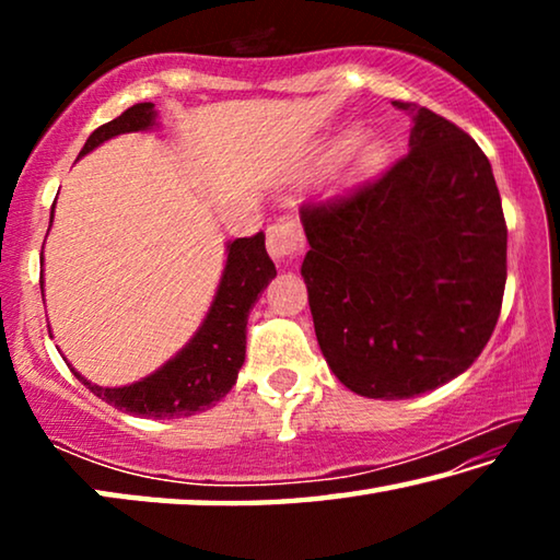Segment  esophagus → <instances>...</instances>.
Returning <instances> with one entry per match:
<instances>
[{
  "label": "esophagus",
  "mask_w": 560,
  "mask_h": 560,
  "mask_svg": "<svg viewBox=\"0 0 560 560\" xmlns=\"http://www.w3.org/2000/svg\"><path fill=\"white\" fill-rule=\"evenodd\" d=\"M267 249L273 261H293L306 252V240H303V232H301V224L296 222V217L281 214L269 224Z\"/></svg>",
  "instance_id": "34e87169"
}]
</instances>
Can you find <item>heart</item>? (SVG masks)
Masks as SVG:
<instances>
[{
	"mask_svg": "<svg viewBox=\"0 0 560 560\" xmlns=\"http://www.w3.org/2000/svg\"><path fill=\"white\" fill-rule=\"evenodd\" d=\"M358 143H360V132H358V130H350V132H346V136L336 138L334 143H330V145L324 150V163H336V160L346 158V155L350 153V150H353ZM383 160H385L383 148L373 145V148H368L363 155H360L358 170H360V173H375V170L383 165Z\"/></svg>",
	"mask_w": 560,
	"mask_h": 560,
	"instance_id": "obj_1",
	"label": "heart"
}]
</instances>
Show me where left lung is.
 Segmentation results:
<instances>
[{
  "label": "left lung",
  "mask_w": 560,
  "mask_h": 560,
  "mask_svg": "<svg viewBox=\"0 0 560 560\" xmlns=\"http://www.w3.org/2000/svg\"><path fill=\"white\" fill-rule=\"evenodd\" d=\"M410 153L326 202H303L301 277L318 346L348 390L402 400L462 375L506 287V222L481 148L417 103Z\"/></svg>",
  "instance_id": "8db88e82"
}]
</instances>
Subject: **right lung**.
Masks as SVG:
<instances>
[{"instance_id": "1", "label": "right lung", "mask_w": 560, "mask_h": 560, "mask_svg": "<svg viewBox=\"0 0 560 560\" xmlns=\"http://www.w3.org/2000/svg\"><path fill=\"white\" fill-rule=\"evenodd\" d=\"M155 118L153 103H136L118 118L93 130L79 158L120 132L153 128ZM273 277H277V267L264 246V232L234 240L226 244V264L210 314L173 360H167L153 375L126 387H101L75 371L73 375L103 402L138 417L170 420V417L205 412L207 407L220 402L236 383L240 368L244 365L249 311ZM39 283H44V279Z\"/></svg>"}]
</instances>
